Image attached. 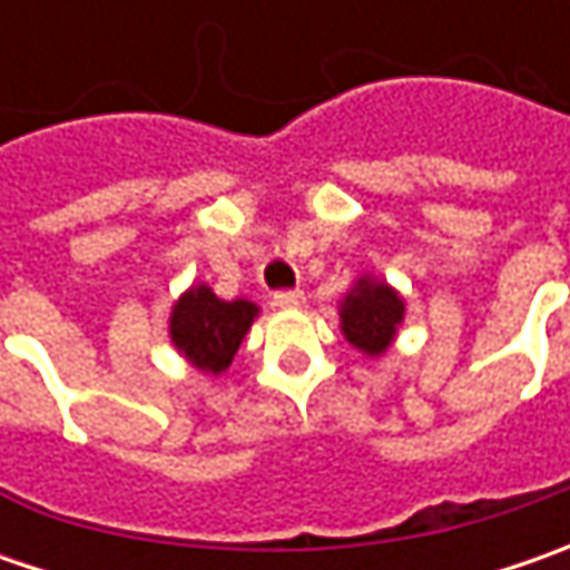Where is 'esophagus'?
<instances>
[{
	"label": "esophagus",
	"instance_id": "1",
	"mask_svg": "<svg viewBox=\"0 0 570 570\" xmlns=\"http://www.w3.org/2000/svg\"><path fill=\"white\" fill-rule=\"evenodd\" d=\"M273 304H275V307H282V311L301 307V304H304V292H297V288H285V292H275Z\"/></svg>",
	"mask_w": 570,
	"mask_h": 570
}]
</instances>
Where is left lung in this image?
Segmentation results:
<instances>
[{"mask_svg": "<svg viewBox=\"0 0 570 570\" xmlns=\"http://www.w3.org/2000/svg\"><path fill=\"white\" fill-rule=\"evenodd\" d=\"M340 317L345 340L367 355H381L403 323V301L390 285L362 278L342 301Z\"/></svg>", "mask_w": 570, "mask_h": 570, "instance_id": "left-lung-1", "label": "left lung"}]
</instances>
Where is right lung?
Segmentation results:
<instances>
[{
	"label": "right lung",
	"mask_w": 570,
	"mask_h": 570,
	"mask_svg": "<svg viewBox=\"0 0 570 570\" xmlns=\"http://www.w3.org/2000/svg\"><path fill=\"white\" fill-rule=\"evenodd\" d=\"M256 317L250 301H222L212 288L199 285L174 304L170 314V340L199 371L222 374L240 348L244 333Z\"/></svg>",
	"instance_id": "obj_1"
}]
</instances>
